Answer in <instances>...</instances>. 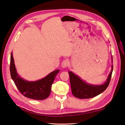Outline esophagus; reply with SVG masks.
<instances>
[{"mask_svg": "<svg viewBox=\"0 0 125 125\" xmlns=\"http://www.w3.org/2000/svg\"><path fill=\"white\" fill-rule=\"evenodd\" d=\"M69 65V62L68 60H64L62 63V67L63 68H66L67 67H68Z\"/></svg>", "mask_w": 125, "mask_h": 125, "instance_id": "esophagus-1", "label": "esophagus"}]
</instances>
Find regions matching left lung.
<instances>
[{
  "mask_svg": "<svg viewBox=\"0 0 125 125\" xmlns=\"http://www.w3.org/2000/svg\"><path fill=\"white\" fill-rule=\"evenodd\" d=\"M112 62L113 63L112 56ZM113 70V66L112 65V69L106 80L101 85H93L87 83L72 71H68L73 95L79 99L91 98L99 95L104 92L108 86L112 77Z\"/></svg>",
  "mask_w": 125,
  "mask_h": 125,
  "instance_id": "8db88e82",
  "label": "left lung"
}]
</instances>
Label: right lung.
Segmentation results:
<instances>
[{
	"mask_svg": "<svg viewBox=\"0 0 125 125\" xmlns=\"http://www.w3.org/2000/svg\"><path fill=\"white\" fill-rule=\"evenodd\" d=\"M60 70H55L39 80L28 81L21 78L15 67L12 52L11 53L10 72L11 78L22 95L33 100L46 99L51 92L52 85Z\"/></svg>",
	"mask_w": 125,
	"mask_h": 125,
	"instance_id": "right-lung-1",
	"label": "right lung"
}]
</instances>
